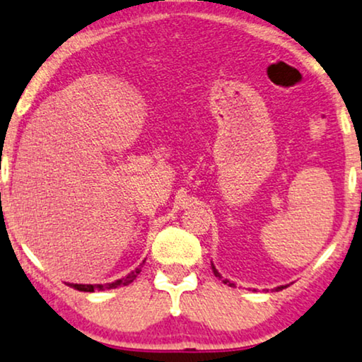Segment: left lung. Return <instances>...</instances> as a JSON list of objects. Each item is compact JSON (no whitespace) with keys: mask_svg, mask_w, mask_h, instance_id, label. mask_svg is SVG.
<instances>
[{"mask_svg":"<svg viewBox=\"0 0 362 362\" xmlns=\"http://www.w3.org/2000/svg\"><path fill=\"white\" fill-rule=\"evenodd\" d=\"M212 271H214V274H215V277L222 279V277H221V274H218L217 271H215V267H214V265H212ZM223 282H226V284H228V281H227V279H223ZM228 286H232V284H228ZM284 287H286V286H282V287H277V291H281V289H284Z\"/></svg>","mask_w":362,"mask_h":362,"instance_id":"left-lung-1","label":"left lung"}]
</instances>
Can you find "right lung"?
<instances>
[{"label":"right lung","instance_id":"add662e5","mask_svg":"<svg viewBox=\"0 0 362 362\" xmlns=\"http://www.w3.org/2000/svg\"><path fill=\"white\" fill-rule=\"evenodd\" d=\"M141 271V265L135 269V271H132L128 274L127 277L123 279H118L115 282H110V284H70V287L76 291H81V292H95V291H105V289H115V287H120V286H128V284H132L136 279Z\"/></svg>","mask_w":362,"mask_h":362}]
</instances>
